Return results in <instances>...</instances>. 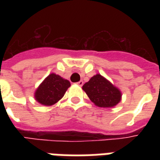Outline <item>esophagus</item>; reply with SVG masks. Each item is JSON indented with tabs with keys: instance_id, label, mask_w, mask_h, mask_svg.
<instances>
[{
	"instance_id": "1",
	"label": "esophagus",
	"mask_w": 160,
	"mask_h": 160,
	"mask_svg": "<svg viewBox=\"0 0 160 160\" xmlns=\"http://www.w3.org/2000/svg\"><path fill=\"white\" fill-rule=\"evenodd\" d=\"M83 84H84V82H83V80H80L79 82H77V85H80V86H82Z\"/></svg>"
}]
</instances>
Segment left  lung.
Wrapping results in <instances>:
<instances>
[{"label": "left lung", "instance_id": "left-lung-1", "mask_svg": "<svg viewBox=\"0 0 160 160\" xmlns=\"http://www.w3.org/2000/svg\"><path fill=\"white\" fill-rule=\"evenodd\" d=\"M82 89L95 105L109 108L116 105L121 100V93L102 75H94Z\"/></svg>", "mask_w": 160, "mask_h": 160}]
</instances>
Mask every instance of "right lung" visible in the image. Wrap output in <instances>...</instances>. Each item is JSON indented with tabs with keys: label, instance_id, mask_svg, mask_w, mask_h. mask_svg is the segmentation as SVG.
<instances>
[{
	"label": "right lung",
	"instance_id": "add662e5",
	"mask_svg": "<svg viewBox=\"0 0 160 160\" xmlns=\"http://www.w3.org/2000/svg\"><path fill=\"white\" fill-rule=\"evenodd\" d=\"M70 86L69 80L63 79L60 75L51 74L36 90L35 98L41 105H52L64 96Z\"/></svg>",
	"mask_w": 160,
	"mask_h": 160
}]
</instances>
